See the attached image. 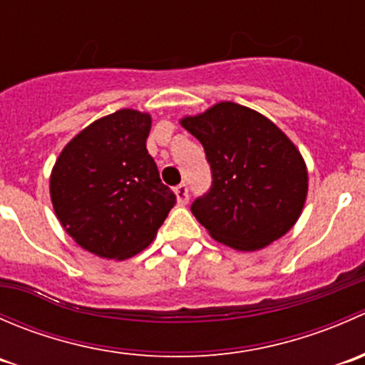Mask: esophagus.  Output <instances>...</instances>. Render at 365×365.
Listing matches in <instances>:
<instances>
[{
	"label": "esophagus",
	"instance_id": "obj_1",
	"mask_svg": "<svg viewBox=\"0 0 365 365\" xmlns=\"http://www.w3.org/2000/svg\"><path fill=\"white\" fill-rule=\"evenodd\" d=\"M175 194H176V200H178V205L189 203V189H187L185 183H182V185L176 187Z\"/></svg>",
	"mask_w": 365,
	"mask_h": 365
}]
</instances>
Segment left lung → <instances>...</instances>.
Masks as SVG:
<instances>
[{
    "label": "left lung",
    "mask_w": 365,
    "mask_h": 365,
    "mask_svg": "<svg viewBox=\"0 0 365 365\" xmlns=\"http://www.w3.org/2000/svg\"><path fill=\"white\" fill-rule=\"evenodd\" d=\"M180 125L200 139L212 168V189L190 210L213 240L252 252L295 226L307 200V165L274 121L219 102Z\"/></svg>",
    "instance_id": "8db88e82"
}]
</instances>
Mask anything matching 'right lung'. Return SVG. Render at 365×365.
Returning <instances> with one entry per match:
<instances>
[{
    "label": "right lung",
    "instance_id": "right-lung-1",
    "mask_svg": "<svg viewBox=\"0 0 365 365\" xmlns=\"http://www.w3.org/2000/svg\"><path fill=\"white\" fill-rule=\"evenodd\" d=\"M150 128L148 113L120 109L73 135L54 162V213L84 251L118 261L135 256L175 206L146 150Z\"/></svg>",
    "mask_w": 365,
    "mask_h": 365
}]
</instances>
